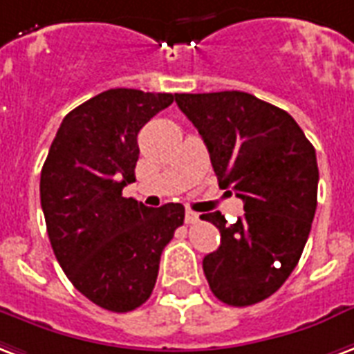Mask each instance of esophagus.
Wrapping results in <instances>:
<instances>
[{
  "label": "esophagus",
  "instance_id": "34e87169",
  "mask_svg": "<svg viewBox=\"0 0 354 354\" xmlns=\"http://www.w3.org/2000/svg\"><path fill=\"white\" fill-rule=\"evenodd\" d=\"M197 221H198V214H197V212H193V210L185 212V223L193 225V223H197Z\"/></svg>",
  "mask_w": 354,
  "mask_h": 354
}]
</instances>
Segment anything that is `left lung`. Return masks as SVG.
<instances>
[{
  "label": "left lung",
  "mask_w": 354,
  "mask_h": 354,
  "mask_svg": "<svg viewBox=\"0 0 354 354\" xmlns=\"http://www.w3.org/2000/svg\"><path fill=\"white\" fill-rule=\"evenodd\" d=\"M180 111L203 137L219 187L243 201L227 223L204 214L221 243L203 261L212 292L229 306L272 297L300 261L317 208L315 148L281 109L245 91L176 93Z\"/></svg>",
  "instance_id": "left-lung-1"
}]
</instances>
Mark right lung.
<instances>
[{
	"label": "right lung",
	"mask_w": 354,
	"mask_h": 354,
	"mask_svg": "<svg viewBox=\"0 0 354 354\" xmlns=\"http://www.w3.org/2000/svg\"><path fill=\"white\" fill-rule=\"evenodd\" d=\"M172 93L116 88L64 118L41 170V206L57 263L84 297L114 313L137 310L184 223L182 204L148 208L122 191L135 182L138 131Z\"/></svg>",
	"instance_id": "1"
}]
</instances>
